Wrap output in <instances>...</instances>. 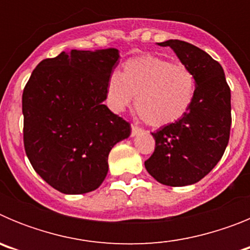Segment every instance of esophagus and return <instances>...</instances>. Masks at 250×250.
Instances as JSON below:
<instances>
[{
  "label": "esophagus",
  "mask_w": 250,
  "mask_h": 250,
  "mask_svg": "<svg viewBox=\"0 0 250 250\" xmlns=\"http://www.w3.org/2000/svg\"><path fill=\"white\" fill-rule=\"evenodd\" d=\"M141 132V129L139 126H136V125H131V136H136L139 135Z\"/></svg>",
  "instance_id": "1"
}]
</instances>
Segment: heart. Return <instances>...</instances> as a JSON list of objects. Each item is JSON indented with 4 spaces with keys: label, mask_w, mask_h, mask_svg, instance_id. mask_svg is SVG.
<instances>
[{
    "label": "heart",
    "mask_w": 250,
    "mask_h": 250,
    "mask_svg": "<svg viewBox=\"0 0 250 250\" xmlns=\"http://www.w3.org/2000/svg\"><path fill=\"white\" fill-rule=\"evenodd\" d=\"M196 94V76L190 67L155 55L132 57L120 74L110 77L107 103L121 112L135 98V110L154 127L167 126L183 119Z\"/></svg>",
    "instance_id": "b5f03b06"
}]
</instances>
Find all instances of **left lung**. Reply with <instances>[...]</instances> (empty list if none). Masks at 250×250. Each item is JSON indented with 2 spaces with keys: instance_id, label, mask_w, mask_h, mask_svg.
Instances as JSON below:
<instances>
[{
  "instance_id": "1",
  "label": "left lung",
  "mask_w": 250,
  "mask_h": 250,
  "mask_svg": "<svg viewBox=\"0 0 250 250\" xmlns=\"http://www.w3.org/2000/svg\"><path fill=\"white\" fill-rule=\"evenodd\" d=\"M158 45L169 46L193 70L196 94L184 118L152 132L155 150L145 167L160 184L185 187L210 173L224 154L230 135V89L220 63L205 51L180 40Z\"/></svg>"
}]
</instances>
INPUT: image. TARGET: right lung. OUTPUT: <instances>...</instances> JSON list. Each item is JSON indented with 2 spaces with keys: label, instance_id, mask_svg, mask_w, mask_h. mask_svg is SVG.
Wrapping results in <instances>:
<instances>
[{
  "label": "right lung",
  "instance_id": "obj_1",
  "mask_svg": "<svg viewBox=\"0 0 250 250\" xmlns=\"http://www.w3.org/2000/svg\"><path fill=\"white\" fill-rule=\"evenodd\" d=\"M116 48L62 51L36 66L22 94L23 144L31 165L63 194H85L105 180L110 150L131 126L104 105Z\"/></svg>",
  "mask_w": 250,
  "mask_h": 250
}]
</instances>
